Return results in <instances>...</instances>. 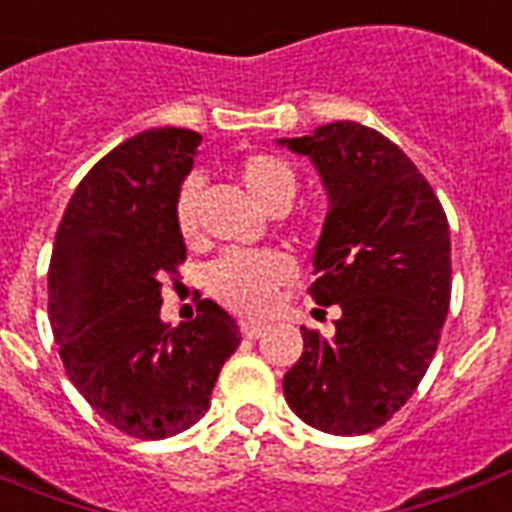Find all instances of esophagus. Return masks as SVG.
Returning <instances> with one entry per match:
<instances>
[{"instance_id": "esophagus-1", "label": "esophagus", "mask_w": 512, "mask_h": 512, "mask_svg": "<svg viewBox=\"0 0 512 512\" xmlns=\"http://www.w3.org/2000/svg\"><path fill=\"white\" fill-rule=\"evenodd\" d=\"M265 330H268V325H263V322H249V319L241 322V333H244V338H260Z\"/></svg>"}]
</instances>
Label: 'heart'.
I'll list each match as a JSON object with an SVG mask.
<instances>
[{
    "label": "heart",
    "mask_w": 512,
    "mask_h": 512,
    "mask_svg": "<svg viewBox=\"0 0 512 512\" xmlns=\"http://www.w3.org/2000/svg\"><path fill=\"white\" fill-rule=\"evenodd\" d=\"M239 179L257 204L271 214L287 212L298 193L295 169L271 152L247 155L239 163ZM195 201H198V182L187 179L179 187L177 201H174V220H177L179 236L185 241H193L198 236ZM292 273H295V265L279 249H236V252H225L209 265L206 282H209V292L222 306L257 317L271 308L276 292L290 282Z\"/></svg>",
    "instance_id": "1"
}]
</instances>
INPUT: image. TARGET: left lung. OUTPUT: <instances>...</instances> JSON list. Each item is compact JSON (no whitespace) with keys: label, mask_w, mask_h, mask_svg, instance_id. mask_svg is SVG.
<instances>
[{"label":"left lung","mask_w":512,"mask_h":512,"mask_svg":"<svg viewBox=\"0 0 512 512\" xmlns=\"http://www.w3.org/2000/svg\"><path fill=\"white\" fill-rule=\"evenodd\" d=\"M282 144L314 161L330 195L308 292L341 306L330 341L300 327L284 397L314 429L365 435L408 403L438 351L451 303L446 212L376 128L338 120Z\"/></svg>","instance_id":"8db88e82"}]
</instances>
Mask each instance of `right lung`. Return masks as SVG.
I'll return each instance as SVG.
<instances>
[{"label": "right lung", "mask_w": 512, "mask_h": 512, "mask_svg": "<svg viewBox=\"0 0 512 512\" xmlns=\"http://www.w3.org/2000/svg\"><path fill=\"white\" fill-rule=\"evenodd\" d=\"M198 144L185 128L117 144L69 198L50 255L48 317L66 376L101 419L139 440L201 421L241 343L236 319L212 300L193 322H161V279L187 257L174 201Z\"/></svg>", "instance_id": "obj_1"}]
</instances>
